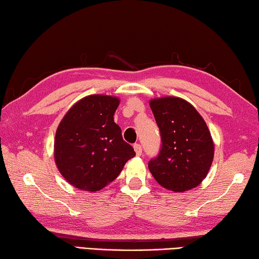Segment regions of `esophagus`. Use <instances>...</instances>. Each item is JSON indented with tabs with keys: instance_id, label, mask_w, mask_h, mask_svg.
<instances>
[{
	"instance_id": "1",
	"label": "esophagus",
	"mask_w": 259,
	"mask_h": 259,
	"mask_svg": "<svg viewBox=\"0 0 259 259\" xmlns=\"http://www.w3.org/2000/svg\"><path fill=\"white\" fill-rule=\"evenodd\" d=\"M134 150H135V152H137V156H141L142 155V147H141V144L135 143L134 144Z\"/></svg>"
}]
</instances>
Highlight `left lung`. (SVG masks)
<instances>
[{
	"instance_id": "obj_1",
	"label": "left lung",
	"mask_w": 259,
	"mask_h": 259,
	"mask_svg": "<svg viewBox=\"0 0 259 259\" xmlns=\"http://www.w3.org/2000/svg\"><path fill=\"white\" fill-rule=\"evenodd\" d=\"M150 107L160 131L161 147L149 161V170L161 187L188 191L202 182L214 158V143L207 124L183 99H153Z\"/></svg>"
}]
</instances>
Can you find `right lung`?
<instances>
[{
    "label": "right lung",
    "mask_w": 259,
    "mask_h": 259,
    "mask_svg": "<svg viewBox=\"0 0 259 259\" xmlns=\"http://www.w3.org/2000/svg\"><path fill=\"white\" fill-rule=\"evenodd\" d=\"M119 99L89 95L72 106L58 126L54 159L72 187L97 192L120 174L135 156L113 121Z\"/></svg>",
    "instance_id": "obj_1"
}]
</instances>
